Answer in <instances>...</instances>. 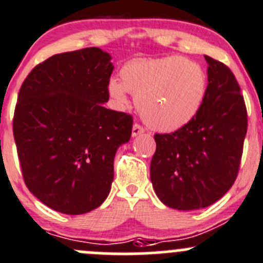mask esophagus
<instances>
[{"mask_svg": "<svg viewBox=\"0 0 263 263\" xmlns=\"http://www.w3.org/2000/svg\"><path fill=\"white\" fill-rule=\"evenodd\" d=\"M144 132H145V129L143 128V126H140L139 124H134V125H133L132 135H133V137H138V135L143 134Z\"/></svg>", "mask_w": 263, "mask_h": 263, "instance_id": "1", "label": "esophagus"}]
</instances>
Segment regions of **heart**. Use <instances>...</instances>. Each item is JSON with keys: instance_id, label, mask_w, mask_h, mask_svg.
Returning <instances> with one entry per match:
<instances>
[{"instance_id": "heart-1", "label": "heart", "mask_w": 263, "mask_h": 263, "mask_svg": "<svg viewBox=\"0 0 263 263\" xmlns=\"http://www.w3.org/2000/svg\"><path fill=\"white\" fill-rule=\"evenodd\" d=\"M135 96L138 110L151 128L174 132L191 123L203 105L206 72L201 65L181 56L137 59L120 70V82L108 83V95L119 107Z\"/></svg>"}]
</instances>
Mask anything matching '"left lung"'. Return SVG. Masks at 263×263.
<instances>
[{"label":"left lung","mask_w":263,"mask_h":263,"mask_svg":"<svg viewBox=\"0 0 263 263\" xmlns=\"http://www.w3.org/2000/svg\"><path fill=\"white\" fill-rule=\"evenodd\" d=\"M206 97L196 118L170 134H156L151 181L158 199L179 211L211 206L231 188L247 134L240 87L226 65L204 56Z\"/></svg>","instance_id":"obj_1"}]
</instances>
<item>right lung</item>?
I'll use <instances>...</instances> for the list:
<instances>
[{
    "label": "right lung",
    "mask_w": 263,
    "mask_h": 263,
    "mask_svg": "<svg viewBox=\"0 0 263 263\" xmlns=\"http://www.w3.org/2000/svg\"><path fill=\"white\" fill-rule=\"evenodd\" d=\"M114 65L97 47L53 54L20 88L14 138L25 185L49 209L82 215L105 202L133 118L108 110Z\"/></svg>",
    "instance_id": "obj_1"
}]
</instances>
